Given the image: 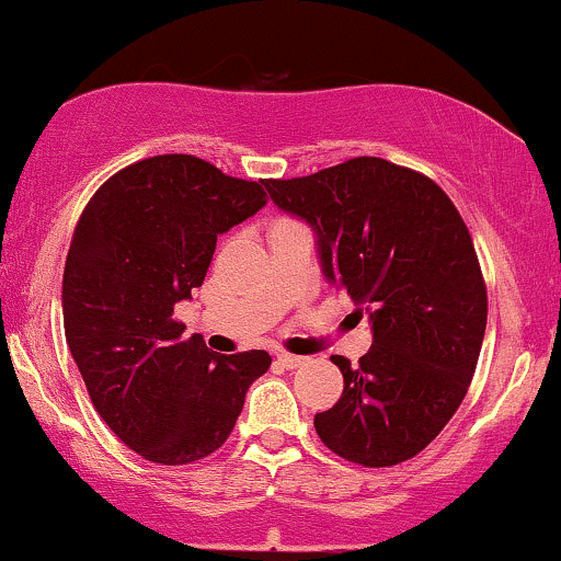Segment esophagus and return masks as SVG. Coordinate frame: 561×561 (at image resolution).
I'll return each mask as SVG.
<instances>
[{
  "label": "esophagus",
  "instance_id": "1",
  "mask_svg": "<svg viewBox=\"0 0 561 561\" xmlns=\"http://www.w3.org/2000/svg\"><path fill=\"white\" fill-rule=\"evenodd\" d=\"M276 360H279L285 368H300L302 363H306V357L289 355V353H276Z\"/></svg>",
  "mask_w": 561,
  "mask_h": 561
}]
</instances>
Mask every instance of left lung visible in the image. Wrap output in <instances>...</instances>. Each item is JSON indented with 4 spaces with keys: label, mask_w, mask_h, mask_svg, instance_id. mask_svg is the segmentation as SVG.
I'll list each match as a JSON object with an SVG mask.
<instances>
[{
    "label": "left lung",
    "mask_w": 561,
    "mask_h": 561,
    "mask_svg": "<svg viewBox=\"0 0 561 561\" xmlns=\"http://www.w3.org/2000/svg\"><path fill=\"white\" fill-rule=\"evenodd\" d=\"M266 187L316 229L327 279L374 323L355 368L332 357L345 389L313 417L316 434L363 468L410 460L457 413L483 345L489 298L460 211L426 174L379 157Z\"/></svg>",
    "instance_id": "8db88e82"
}]
</instances>
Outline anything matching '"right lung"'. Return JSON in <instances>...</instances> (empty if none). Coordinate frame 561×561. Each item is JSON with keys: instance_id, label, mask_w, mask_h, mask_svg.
<instances>
[{"instance_id": "obj_1", "label": "right lung", "mask_w": 561, "mask_h": 561, "mask_svg": "<svg viewBox=\"0 0 561 561\" xmlns=\"http://www.w3.org/2000/svg\"><path fill=\"white\" fill-rule=\"evenodd\" d=\"M268 180H238L191 153L125 167L93 193L65 261V336L96 413L159 465L227 442L263 350L219 355L185 336L174 306L204 285L216 234L266 206Z\"/></svg>"}]
</instances>
